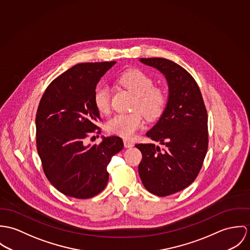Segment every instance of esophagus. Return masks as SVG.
I'll return each mask as SVG.
<instances>
[{
  "label": "esophagus",
  "mask_w": 250,
  "mask_h": 250,
  "mask_svg": "<svg viewBox=\"0 0 250 250\" xmlns=\"http://www.w3.org/2000/svg\"><path fill=\"white\" fill-rule=\"evenodd\" d=\"M124 145H125V147H131V146H133V143H132L131 141L127 140V139H125V140H124Z\"/></svg>",
  "instance_id": "esophagus-1"
}]
</instances>
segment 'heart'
<instances>
[{
  "label": "heart",
  "mask_w": 250,
  "mask_h": 250,
  "mask_svg": "<svg viewBox=\"0 0 250 250\" xmlns=\"http://www.w3.org/2000/svg\"><path fill=\"white\" fill-rule=\"evenodd\" d=\"M119 83L136 97L133 110L137 111L114 116L108 121L106 128L112 134L130 138L144 124L142 113L146 119L154 120L163 113L166 107L167 96L162 89L153 87V82L148 76L137 69L124 73ZM93 101L98 111L102 114L108 113L110 109L108 86L99 85L95 89Z\"/></svg>",
  "instance_id": "obj_1"
}]
</instances>
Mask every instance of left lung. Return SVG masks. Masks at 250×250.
<instances>
[{
    "instance_id": "left-lung-1",
    "label": "left lung",
    "mask_w": 250,
    "mask_h": 250,
    "mask_svg": "<svg viewBox=\"0 0 250 250\" xmlns=\"http://www.w3.org/2000/svg\"><path fill=\"white\" fill-rule=\"evenodd\" d=\"M166 78L168 96L158 122L146 132L154 144H137L143 158L139 175L151 194L166 196L184 190L196 178L208 148L207 111L194 78L166 58H140Z\"/></svg>"
}]
</instances>
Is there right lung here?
Returning <instances> with one entry per match:
<instances>
[{"instance_id": "1", "label": "right lung", "mask_w": 250, "mask_h": 250, "mask_svg": "<svg viewBox=\"0 0 250 250\" xmlns=\"http://www.w3.org/2000/svg\"><path fill=\"white\" fill-rule=\"evenodd\" d=\"M116 61L80 63L54 80L43 94L35 118L36 146L43 170L60 193L90 198L107 185V166L124 147L118 136L86 145L90 133H101L93 96L101 78Z\"/></svg>"}]
</instances>
